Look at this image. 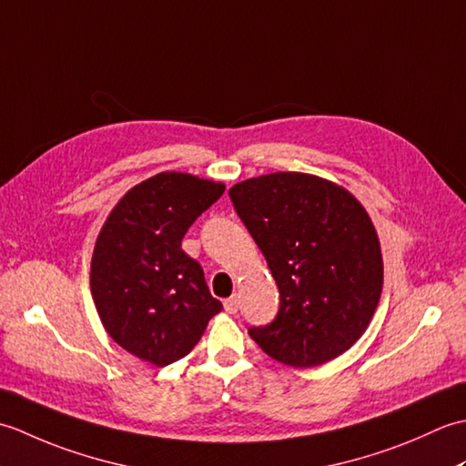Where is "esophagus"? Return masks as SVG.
Instances as JSON below:
<instances>
[{"mask_svg": "<svg viewBox=\"0 0 466 466\" xmlns=\"http://www.w3.org/2000/svg\"><path fill=\"white\" fill-rule=\"evenodd\" d=\"M224 309H226L228 314H236V312H238V309H240L238 296H230V299H226V300H224Z\"/></svg>", "mask_w": 466, "mask_h": 466, "instance_id": "34e87169", "label": "esophagus"}]
</instances>
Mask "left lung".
<instances>
[{
	"instance_id": "8db88e82",
	"label": "left lung",
	"mask_w": 466,
	"mask_h": 466,
	"mask_svg": "<svg viewBox=\"0 0 466 466\" xmlns=\"http://www.w3.org/2000/svg\"><path fill=\"white\" fill-rule=\"evenodd\" d=\"M236 214L262 250L280 309L248 334L282 364L310 369L346 352L382 292V254L356 198L319 176L276 172L230 187Z\"/></svg>"
}]
</instances>
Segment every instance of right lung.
<instances>
[{
    "label": "right lung",
    "instance_id": "obj_1",
    "mask_svg": "<svg viewBox=\"0 0 466 466\" xmlns=\"http://www.w3.org/2000/svg\"><path fill=\"white\" fill-rule=\"evenodd\" d=\"M224 194V184L162 172L134 186L97 236L92 296L107 334L142 360L167 366L202 339L222 302L204 270L182 250L196 218Z\"/></svg>",
    "mask_w": 466,
    "mask_h": 466
}]
</instances>
